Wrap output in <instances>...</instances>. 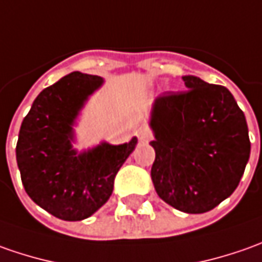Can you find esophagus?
Wrapping results in <instances>:
<instances>
[{"instance_id":"esophagus-1","label":"esophagus","mask_w":262,"mask_h":262,"mask_svg":"<svg viewBox=\"0 0 262 262\" xmlns=\"http://www.w3.org/2000/svg\"><path fill=\"white\" fill-rule=\"evenodd\" d=\"M136 135H138V138H139L140 142H149L150 140V138H152V133H150V130H149L148 127H145V126H142V127H139L138 129V132H136Z\"/></svg>"}]
</instances>
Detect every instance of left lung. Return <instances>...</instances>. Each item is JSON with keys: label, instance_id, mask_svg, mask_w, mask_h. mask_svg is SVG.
I'll return each mask as SVG.
<instances>
[{"label": "left lung", "instance_id": "left-lung-1", "mask_svg": "<svg viewBox=\"0 0 262 262\" xmlns=\"http://www.w3.org/2000/svg\"><path fill=\"white\" fill-rule=\"evenodd\" d=\"M184 93L158 95L150 107V169L158 195L184 213H206L238 187L251 142L245 114L226 86L184 75Z\"/></svg>", "mask_w": 262, "mask_h": 262}]
</instances>
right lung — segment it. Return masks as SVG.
Segmentation results:
<instances>
[{
    "instance_id": "right-lung-1",
    "label": "right lung",
    "mask_w": 262,
    "mask_h": 262,
    "mask_svg": "<svg viewBox=\"0 0 262 262\" xmlns=\"http://www.w3.org/2000/svg\"><path fill=\"white\" fill-rule=\"evenodd\" d=\"M104 85L98 75L71 72L36 97L24 117L15 148L24 190L37 206L62 221H84L108 202L114 177L138 138L78 150L79 116Z\"/></svg>"
}]
</instances>
